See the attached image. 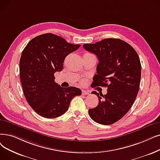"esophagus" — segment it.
I'll use <instances>...</instances> for the list:
<instances>
[{"label": "esophagus", "mask_w": 160, "mask_h": 160, "mask_svg": "<svg viewBox=\"0 0 160 160\" xmlns=\"http://www.w3.org/2000/svg\"><path fill=\"white\" fill-rule=\"evenodd\" d=\"M89 92L88 91H85V90H82V95H89Z\"/></svg>", "instance_id": "34e87169"}]
</instances>
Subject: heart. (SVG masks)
I'll use <instances>...</instances> for the list:
<instances>
[{
    "mask_svg": "<svg viewBox=\"0 0 160 160\" xmlns=\"http://www.w3.org/2000/svg\"><path fill=\"white\" fill-rule=\"evenodd\" d=\"M81 83H82V84H84L85 83H86V80H81Z\"/></svg>",
    "mask_w": 160,
    "mask_h": 160,
    "instance_id": "heart-1",
    "label": "heart"
}]
</instances>
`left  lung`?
Instances as JSON below:
<instances>
[{"mask_svg": "<svg viewBox=\"0 0 160 160\" xmlns=\"http://www.w3.org/2000/svg\"><path fill=\"white\" fill-rule=\"evenodd\" d=\"M83 47L99 61L93 87L108 88L106 95L92 92L99 104L89 109V114L97 123L111 125L126 115L135 101L141 76L139 57L133 47L118 38H105Z\"/></svg>", "mask_w": 160, "mask_h": 160, "instance_id": "8db88e82", "label": "left lung"}]
</instances>
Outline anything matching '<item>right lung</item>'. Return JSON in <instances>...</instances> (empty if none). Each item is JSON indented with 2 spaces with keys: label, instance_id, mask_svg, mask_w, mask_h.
Segmentation results:
<instances>
[{
  "label": "right lung",
  "instance_id": "obj_1",
  "mask_svg": "<svg viewBox=\"0 0 160 160\" xmlns=\"http://www.w3.org/2000/svg\"><path fill=\"white\" fill-rule=\"evenodd\" d=\"M80 46L46 33L32 38L24 48L19 61L21 83L27 102L40 116L55 118L63 115L73 97L81 95L79 88L61 87L54 76L63 70L65 58Z\"/></svg>",
  "mask_w": 160,
  "mask_h": 160
}]
</instances>
